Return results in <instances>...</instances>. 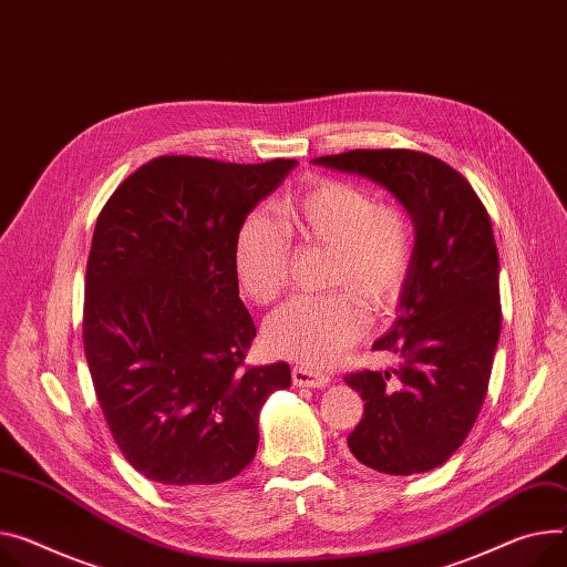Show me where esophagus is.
<instances>
[{"label":"esophagus","instance_id":"esophagus-1","mask_svg":"<svg viewBox=\"0 0 567 567\" xmlns=\"http://www.w3.org/2000/svg\"><path fill=\"white\" fill-rule=\"evenodd\" d=\"M329 374L324 372H316L311 368H303V365H295L292 368V383L301 385V388H324L329 383Z\"/></svg>","mask_w":567,"mask_h":567}]
</instances>
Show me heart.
I'll list each match as a JSON object with an SVG mask.
<instances>
[{
	"label": "heart",
	"instance_id": "1",
	"mask_svg": "<svg viewBox=\"0 0 567 567\" xmlns=\"http://www.w3.org/2000/svg\"><path fill=\"white\" fill-rule=\"evenodd\" d=\"M279 220L281 227L264 215H251L240 227L234 249L236 275L247 297L272 303L290 284V238L331 249L327 286L347 290L297 297L266 324V342L275 354L324 368L368 327V313L357 296L379 313L404 292L415 264V223L402 204L377 202L365 186L331 177L288 197L279 206Z\"/></svg>",
	"mask_w": 567,
	"mask_h": 567
}]
</instances>
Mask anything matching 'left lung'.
<instances>
[{
	"instance_id": "left-lung-1",
	"label": "left lung",
	"mask_w": 567,
	"mask_h": 567,
	"mask_svg": "<svg viewBox=\"0 0 567 567\" xmlns=\"http://www.w3.org/2000/svg\"><path fill=\"white\" fill-rule=\"evenodd\" d=\"M313 163L385 186L415 223V264L400 316L372 344L402 365L344 377L365 402L347 447L383 474L429 472L463 445L488 393L502 329L488 210L461 172L424 152L352 150Z\"/></svg>"
}]
</instances>
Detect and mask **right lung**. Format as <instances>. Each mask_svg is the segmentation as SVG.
I'll list each match as a JSON object with an SVG mask.
<instances>
[{
  "instance_id": "obj_1",
  "label": "right lung",
  "mask_w": 567,
  "mask_h": 567,
  "mask_svg": "<svg viewBox=\"0 0 567 567\" xmlns=\"http://www.w3.org/2000/svg\"><path fill=\"white\" fill-rule=\"evenodd\" d=\"M297 165L158 156L104 204L85 266L83 350L122 456L169 488L223 484L258 445V413L290 368L245 365L256 327L236 236Z\"/></svg>"
}]
</instances>
